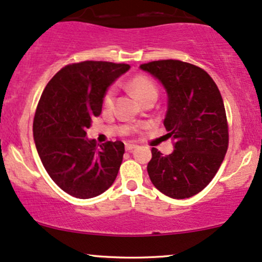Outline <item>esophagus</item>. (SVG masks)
Listing matches in <instances>:
<instances>
[{"instance_id":"obj_1","label":"esophagus","mask_w":262,"mask_h":262,"mask_svg":"<svg viewBox=\"0 0 262 262\" xmlns=\"http://www.w3.org/2000/svg\"><path fill=\"white\" fill-rule=\"evenodd\" d=\"M135 144H130V143H128V144H125V150H127V151H132V150H134L135 149Z\"/></svg>"}]
</instances>
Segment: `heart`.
<instances>
[{"label":"heart","instance_id":"1","mask_svg":"<svg viewBox=\"0 0 262 262\" xmlns=\"http://www.w3.org/2000/svg\"><path fill=\"white\" fill-rule=\"evenodd\" d=\"M128 87L140 101L149 95H158L155 83L152 82L150 77L145 76V75H138V76L133 77V79L129 81ZM114 95H116V92H114L113 89L108 90L106 96H104V104L106 106H111L113 103Z\"/></svg>","mask_w":262,"mask_h":262}]
</instances>
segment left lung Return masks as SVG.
<instances>
[{
  "instance_id": "1",
  "label": "left lung",
  "mask_w": 262,
  "mask_h": 262,
  "mask_svg": "<svg viewBox=\"0 0 262 262\" xmlns=\"http://www.w3.org/2000/svg\"><path fill=\"white\" fill-rule=\"evenodd\" d=\"M140 69L159 80L166 91L164 125L173 145L167 156L151 149L150 180L171 198L194 196L212 181L228 149L229 135L221 92L206 71L180 60L151 61Z\"/></svg>"
}]
</instances>
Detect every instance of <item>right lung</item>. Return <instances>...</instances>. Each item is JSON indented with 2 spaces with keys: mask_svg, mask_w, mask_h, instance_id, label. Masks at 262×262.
Here are the masks:
<instances>
[{
  "mask_svg": "<svg viewBox=\"0 0 262 262\" xmlns=\"http://www.w3.org/2000/svg\"><path fill=\"white\" fill-rule=\"evenodd\" d=\"M129 69L107 61L68 65L41 93L33 122L35 146L47 172L70 196H100L118 175L124 144L107 141L98 149L86 135L107 89Z\"/></svg>",
  "mask_w": 262,
  "mask_h": 262,
  "instance_id": "add662e5",
  "label": "right lung"
}]
</instances>
